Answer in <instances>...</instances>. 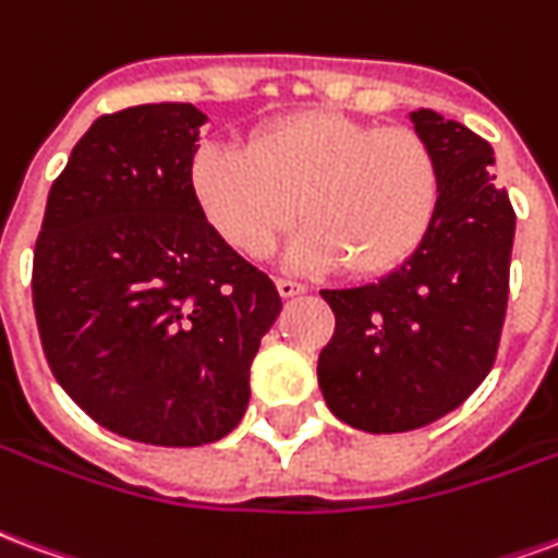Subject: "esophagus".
<instances>
[{
    "label": "esophagus",
    "mask_w": 558,
    "mask_h": 558,
    "mask_svg": "<svg viewBox=\"0 0 558 558\" xmlns=\"http://www.w3.org/2000/svg\"><path fill=\"white\" fill-rule=\"evenodd\" d=\"M276 288H279V294H282V296L306 294V284L294 282V279H279V282H276Z\"/></svg>",
    "instance_id": "esophagus-1"
}]
</instances>
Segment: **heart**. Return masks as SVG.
<instances>
[{"label": "heart", "instance_id": "1", "mask_svg": "<svg viewBox=\"0 0 558 558\" xmlns=\"http://www.w3.org/2000/svg\"><path fill=\"white\" fill-rule=\"evenodd\" d=\"M193 190L231 246L262 258L296 222L308 226L291 264L360 276L404 264L428 238L440 205V169L410 128H374L339 112H294L258 130L250 148L207 142ZM304 205L300 206L299 202Z\"/></svg>", "mask_w": 558, "mask_h": 558}]
</instances>
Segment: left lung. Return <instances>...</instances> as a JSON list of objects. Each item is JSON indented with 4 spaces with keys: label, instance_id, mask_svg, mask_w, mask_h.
Returning <instances> with one entry per match:
<instances>
[{
    "label": "left lung",
    "instance_id": "1",
    "mask_svg": "<svg viewBox=\"0 0 558 558\" xmlns=\"http://www.w3.org/2000/svg\"><path fill=\"white\" fill-rule=\"evenodd\" d=\"M410 124L440 169L428 238L377 282L320 291L336 315L320 392L368 434L425 428L461 408L494 368L506 320L514 210L494 184V148L434 109L410 112Z\"/></svg>",
    "mask_w": 558,
    "mask_h": 558
}]
</instances>
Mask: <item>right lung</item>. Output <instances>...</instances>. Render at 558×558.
I'll return each instance as SVG.
<instances>
[{
	"label": "right lung",
	"mask_w": 558,
	"mask_h": 558,
	"mask_svg": "<svg viewBox=\"0 0 558 558\" xmlns=\"http://www.w3.org/2000/svg\"><path fill=\"white\" fill-rule=\"evenodd\" d=\"M205 121L193 104L97 118L52 181L35 243L32 303L56 380L97 425L148 446L238 428L282 312L274 279L195 198Z\"/></svg>",
	"instance_id": "obj_1"
}]
</instances>
